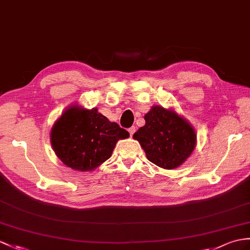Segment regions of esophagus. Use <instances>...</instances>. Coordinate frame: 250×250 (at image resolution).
Instances as JSON below:
<instances>
[{
    "mask_svg": "<svg viewBox=\"0 0 250 250\" xmlns=\"http://www.w3.org/2000/svg\"><path fill=\"white\" fill-rule=\"evenodd\" d=\"M128 131H129V133H130V137H132V136H133V133L136 132V127H135V126L130 127V128L128 129Z\"/></svg>",
    "mask_w": 250,
    "mask_h": 250,
    "instance_id": "1",
    "label": "esophagus"
}]
</instances>
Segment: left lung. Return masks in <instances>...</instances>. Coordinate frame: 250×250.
<instances>
[{
  "mask_svg": "<svg viewBox=\"0 0 250 250\" xmlns=\"http://www.w3.org/2000/svg\"><path fill=\"white\" fill-rule=\"evenodd\" d=\"M145 125L133 135L147 159L166 169L178 167L192 154L196 135L188 122L163 107L154 106L145 114Z\"/></svg>",
  "mask_w": 250,
  "mask_h": 250,
  "instance_id": "1",
  "label": "left lung"
}]
</instances>
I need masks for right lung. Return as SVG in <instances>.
Listing matches in <instances>:
<instances>
[{
	"mask_svg": "<svg viewBox=\"0 0 250 250\" xmlns=\"http://www.w3.org/2000/svg\"><path fill=\"white\" fill-rule=\"evenodd\" d=\"M129 137V132L96 109H82L73 106L58 119L51 131L55 154L73 169L92 171L110 158L120 139Z\"/></svg>",
	"mask_w": 250,
	"mask_h": 250,
	"instance_id": "add662e5",
	"label": "right lung"
}]
</instances>
